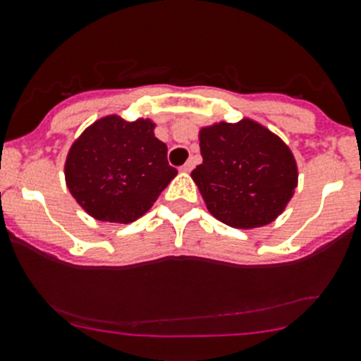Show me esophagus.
<instances>
[{"label":"esophagus","mask_w":361,"mask_h":361,"mask_svg":"<svg viewBox=\"0 0 361 361\" xmlns=\"http://www.w3.org/2000/svg\"><path fill=\"white\" fill-rule=\"evenodd\" d=\"M192 169H194V160H188V162L187 164H185V166L183 167H181V171H183V173H190V171Z\"/></svg>","instance_id":"esophagus-1"}]
</instances>
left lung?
<instances>
[{
	"label": "left lung",
	"instance_id": "obj_1",
	"mask_svg": "<svg viewBox=\"0 0 361 361\" xmlns=\"http://www.w3.org/2000/svg\"><path fill=\"white\" fill-rule=\"evenodd\" d=\"M202 164L192 171L208 212L236 229L274 222L298 185L291 148L264 125L243 118L238 123L199 130Z\"/></svg>",
	"mask_w": 361,
	"mask_h": 361
}]
</instances>
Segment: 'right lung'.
Segmentation results:
<instances>
[{"mask_svg":"<svg viewBox=\"0 0 361 361\" xmlns=\"http://www.w3.org/2000/svg\"><path fill=\"white\" fill-rule=\"evenodd\" d=\"M155 127L149 118L127 121L107 114L72 142L65 160L66 188L87 215L100 222H134L176 176Z\"/></svg>","mask_w":361,"mask_h":361,"instance_id":"obj_1","label":"right lung"}]
</instances>
